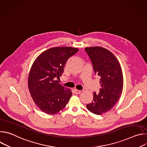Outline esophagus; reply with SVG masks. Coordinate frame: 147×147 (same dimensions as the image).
<instances>
[{
  "label": "esophagus",
  "instance_id": "1",
  "mask_svg": "<svg viewBox=\"0 0 147 147\" xmlns=\"http://www.w3.org/2000/svg\"><path fill=\"white\" fill-rule=\"evenodd\" d=\"M74 92H75L76 94H80V93L81 92V91L75 89V90H74Z\"/></svg>",
  "mask_w": 147,
  "mask_h": 147
}]
</instances>
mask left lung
Here are the masks:
<instances>
[{
	"label": "left lung",
	"mask_w": 147,
	"mask_h": 147,
	"mask_svg": "<svg viewBox=\"0 0 147 147\" xmlns=\"http://www.w3.org/2000/svg\"><path fill=\"white\" fill-rule=\"evenodd\" d=\"M86 52L91 59L96 74L100 77L98 94L87 105V109L95 115L109 111L118 101L123 88V77L120 63L109 50L100 47H87Z\"/></svg>",
	"instance_id": "1"
}]
</instances>
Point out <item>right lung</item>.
<instances>
[{"label":"right lung","mask_w":147,"mask_h":147,"mask_svg":"<svg viewBox=\"0 0 147 147\" xmlns=\"http://www.w3.org/2000/svg\"><path fill=\"white\" fill-rule=\"evenodd\" d=\"M78 49L55 47L40 53L31 66L28 80L31 96L43 112L53 115L63 109L72 92L55 80L63 72L67 60Z\"/></svg>","instance_id":"add662e5"}]
</instances>
